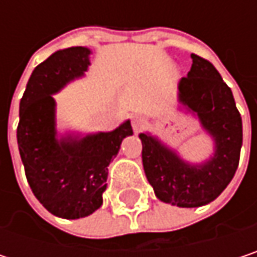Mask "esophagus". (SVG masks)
Instances as JSON below:
<instances>
[{"label":"esophagus","instance_id":"obj_1","mask_svg":"<svg viewBox=\"0 0 257 257\" xmlns=\"http://www.w3.org/2000/svg\"><path fill=\"white\" fill-rule=\"evenodd\" d=\"M144 125H146V119H144V117H141V116H135V117L132 119V128H134L135 132L141 131V129L144 128Z\"/></svg>","mask_w":257,"mask_h":257}]
</instances>
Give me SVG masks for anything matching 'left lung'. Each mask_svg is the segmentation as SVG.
Here are the masks:
<instances>
[{
	"label": "left lung",
	"mask_w": 257,
	"mask_h": 257,
	"mask_svg": "<svg viewBox=\"0 0 257 257\" xmlns=\"http://www.w3.org/2000/svg\"><path fill=\"white\" fill-rule=\"evenodd\" d=\"M190 58L192 68L179 81V102L211 137L213 155L192 164L158 137L140 134L144 173L156 198L183 208L210 204L226 189L238 168L242 146V122L231 87L211 62L193 53Z\"/></svg>",
	"instance_id": "8db88e82"
}]
</instances>
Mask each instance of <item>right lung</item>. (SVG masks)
Segmentation results:
<instances>
[{
    "mask_svg": "<svg viewBox=\"0 0 257 257\" xmlns=\"http://www.w3.org/2000/svg\"><path fill=\"white\" fill-rule=\"evenodd\" d=\"M90 53L77 46L50 55L32 71L19 105L18 146L26 180L43 207L62 219L86 217L102 205L108 165L134 134L125 120L110 132L58 135L53 95L84 76Z\"/></svg>",
    "mask_w": 257,
    "mask_h": 257,
    "instance_id": "1",
    "label": "right lung"
}]
</instances>
